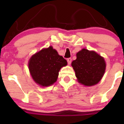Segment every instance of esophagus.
Listing matches in <instances>:
<instances>
[{"label": "esophagus", "instance_id": "obj_1", "mask_svg": "<svg viewBox=\"0 0 124 124\" xmlns=\"http://www.w3.org/2000/svg\"><path fill=\"white\" fill-rule=\"evenodd\" d=\"M67 61H68V65H70V64L71 63V62H72V58H68V59H67Z\"/></svg>", "mask_w": 124, "mask_h": 124}]
</instances>
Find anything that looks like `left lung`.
I'll return each instance as SVG.
<instances>
[{"label":"left lung","mask_w":124,"mask_h":124,"mask_svg":"<svg viewBox=\"0 0 124 124\" xmlns=\"http://www.w3.org/2000/svg\"><path fill=\"white\" fill-rule=\"evenodd\" d=\"M76 59L72 66L79 83L86 86L97 84L105 73L104 59L95 51L82 49L76 54Z\"/></svg>","instance_id":"1"}]
</instances>
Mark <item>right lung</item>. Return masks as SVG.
Segmentation results:
<instances>
[{"mask_svg":"<svg viewBox=\"0 0 124 124\" xmlns=\"http://www.w3.org/2000/svg\"><path fill=\"white\" fill-rule=\"evenodd\" d=\"M67 65V61L50 46L32 55L28 68L34 82L42 87L49 86L57 80L59 72Z\"/></svg>","mask_w":124,"mask_h":124,"instance_id":"right-lung-1","label":"right lung"}]
</instances>
